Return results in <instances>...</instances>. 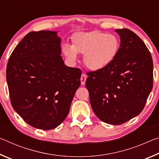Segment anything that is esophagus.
Returning <instances> with one entry per match:
<instances>
[{
  "label": "esophagus",
  "instance_id": "obj_1",
  "mask_svg": "<svg viewBox=\"0 0 159 159\" xmlns=\"http://www.w3.org/2000/svg\"><path fill=\"white\" fill-rule=\"evenodd\" d=\"M86 79H87V76L85 74H83L81 75V77H80V83H81V85H84L86 81Z\"/></svg>",
  "mask_w": 159,
  "mask_h": 159
}]
</instances>
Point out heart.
<instances>
[{"label": "heart", "mask_w": 159, "mask_h": 159, "mask_svg": "<svg viewBox=\"0 0 159 159\" xmlns=\"http://www.w3.org/2000/svg\"><path fill=\"white\" fill-rule=\"evenodd\" d=\"M73 45L64 43L61 50L71 61H76L79 53L84 55V62L88 69L98 71L108 66L114 61L120 49V41L114 34L99 31L77 33L72 37Z\"/></svg>", "instance_id": "obj_1"}]
</instances>
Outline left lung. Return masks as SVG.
Returning a JSON list of instances; mask_svg holds the SVG:
<instances>
[{"instance_id": "left-lung-1", "label": "left lung", "mask_w": 159, "mask_h": 159, "mask_svg": "<svg viewBox=\"0 0 159 159\" xmlns=\"http://www.w3.org/2000/svg\"><path fill=\"white\" fill-rule=\"evenodd\" d=\"M120 49L108 66L88 72L85 86L102 121L120 125L143 110L153 88V61L144 43L130 29H116Z\"/></svg>"}]
</instances>
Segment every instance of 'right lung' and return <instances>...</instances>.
Segmentation results:
<instances>
[{"label": "right lung", "instance_id": "right-lung-1", "mask_svg": "<svg viewBox=\"0 0 159 159\" xmlns=\"http://www.w3.org/2000/svg\"><path fill=\"white\" fill-rule=\"evenodd\" d=\"M57 31H31L13 50L6 79L15 111L32 127L51 130L68 115L80 85V69L66 66Z\"/></svg>", "mask_w": 159, "mask_h": 159}]
</instances>
